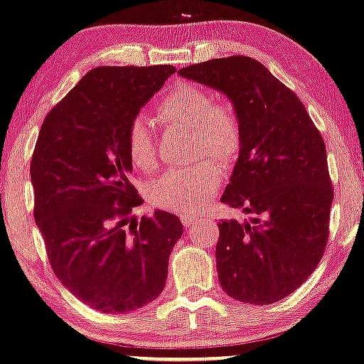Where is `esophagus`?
Wrapping results in <instances>:
<instances>
[{"label": "esophagus", "instance_id": "obj_1", "mask_svg": "<svg viewBox=\"0 0 364 364\" xmlns=\"http://www.w3.org/2000/svg\"><path fill=\"white\" fill-rule=\"evenodd\" d=\"M181 221H182V224H183V228H186V230H189V228L196 226V223L199 221V218H197L196 214H187V213H183V214H181Z\"/></svg>", "mask_w": 364, "mask_h": 364}]
</instances>
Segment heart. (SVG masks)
<instances>
[{"label": "heart", "mask_w": 364, "mask_h": 364, "mask_svg": "<svg viewBox=\"0 0 364 364\" xmlns=\"http://www.w3.org/2000/svg\"><path fill=\"white\" fill-rule=\"evenodd\" d=\"M213 94L196 84H182L160 102L159 116L167 124L194 128L196 155L209 154L228 165L240 154L241 129L228 106H213ZM127 148L132 164L143 172L156 167V143L146 119L138 116L128 127ZM221 186V172L210 161L165 172L148 189V200L156 209L196 213Z\"/></svg>", "instance_id": "b5f03b06"}]
</instances>
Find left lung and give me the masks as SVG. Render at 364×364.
I'll list each match as a JSON object with an SVG mask.
<instances>
[{"label":"left lung","instance_id":"left-lung-1","mask_svg":"<svg viewBox=\"0 0 364 364\" xmlns=\"http://www.w3.org/2000/svg\"><path fill=\"white\" fill-rule=\"evenodd\" d=\"M178 74L226 94L241 129L221 203L253 218L218 223L219 284L240 302L285 299L316 270L329 236L334 191L319 129L297 94L251 57L210 58Z\"/></svg>","mask_w":364,"mask_h":364}]
</instances>
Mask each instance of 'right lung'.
Instances as JSON below:
<instances>
[{
    "label": "right lung",
    "instance_id": "obj_1",
    "mask_svg": "<svg viewBox=\"0 0 364 364\" xmlns=\"http://www.w3.org/2000/svg\"><path fill=\"white\" fill-rule=\"evenodd\" d=\"M173 65L96 67L45 116L30 177L35 223L62 285L96 311L124 314L164 290L168 257L183 226L155 210L132 218L143 200L129 182V123Z\"/></svg>",
    "mask_w": 364,
    "mask_h": 364
}]
</instances>
